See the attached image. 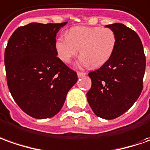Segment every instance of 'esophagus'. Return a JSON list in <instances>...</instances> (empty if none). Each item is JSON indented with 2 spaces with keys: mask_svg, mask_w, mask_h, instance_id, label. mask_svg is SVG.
I'll return each instance as SVG.
<instances>
[{
  "mask_svg": "<svg viewBox=\"0 0 150 150\" xmlns=\"http://www.w3.org/2000/svg\"><path fill=\"white\" fill-rule=\"evenodd\" d=\"M86 74V73H81V72H77V77H83V76H85Z\"/></svg>",
  "mask_w": 150,
  "mask_h": 150,
  "instance_id": "34e87169",
  "label": "esophagus"
}]
</instances>
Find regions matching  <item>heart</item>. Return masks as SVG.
<instances>
[{"instance_id":"heart-1","label":"heart","mask_w":150,"mask_h":150,"mask_svg":"<svg viewBox=\"0 0 150 150\" xmlns=\"http://www.w3.org/2000/svg\"><path fill=\"white\" fill-rule=\"evenodd\" d=\"M116 44V34L108 28L75 27L67 36L58 38L54 47L58 57L64 63L71 61L79 50L78 64L98 68L112 57Z\"/></svg>"}]
</instances>
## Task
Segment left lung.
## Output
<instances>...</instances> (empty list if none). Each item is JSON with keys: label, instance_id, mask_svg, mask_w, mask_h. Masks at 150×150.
Segmentation results:
<instances>
[{"label": "left lung", "instance_id": "1", "mask_svg": "<svg viewBox=\"0 0 150 150\" xmlns=\"http://www.w3.org/2000/svg\"><path fill=\"white\" fill-rule=\"evenodd\" d=\"M105 27L116 34V47L108 61L88 74L91 88L86 98L96 116L111 120L127 112L140 96L145 56L135 31L119 23Z\"/></svg>", "mask_w": 150, "mask_h": 150}]
</instances>
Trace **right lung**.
<instances>
[{
	"mask_svg": "<svg viewBox=\"0 0 150 150\" xmlns=\"http://www.w3.org/2000/svg\"><path fill=\"white\" fill-rule=\"evenodd\" d=\"M66 23H31L19 27L5 50L7 84L19 108L45 119L56 115L77 82L76 72L57 57L56 34Z\"/></svg>",
	"mask_w": 150,
	"mask_h": 150,
	"instance_id": "right-lung-1",
	"label": "right lung"
}]
</instances>
